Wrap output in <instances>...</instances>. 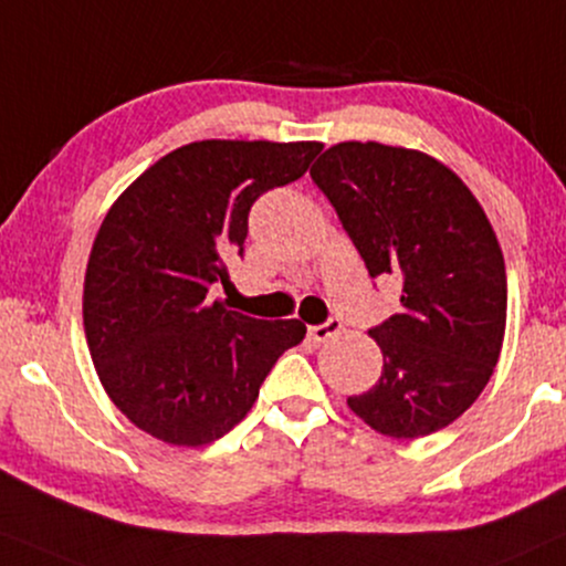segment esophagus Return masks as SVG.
<instances>
[{"label":"esophagus","mask_w":566,"mask_h":566,"mask_svg":"<svg viewBox=\"0 0 566 566\" xmlns=\"http://www.w3.org/2000/svg\"><path fill=\"white\" fill-rule=\"evenodd\" d=\"M340 327H344V325H340L338 317H327L325 323L310 327V338L315 340V344H323V340H327L331 336H336Z\"/></svg>","instance_id":"esophagus-1"}]
</instances>
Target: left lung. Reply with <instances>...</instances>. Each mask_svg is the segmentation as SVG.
Here are the masks:
<instances>
[{"instance_id": "left-lung-1", "label": "left lung", "mask_w": 566, "mask_h": 566, "mask_svg": "<svg viewBox=\"0 0 566 566\" xmlns=\"http://www.w3.org/2000/svg\"><path fill=\"white\" fill-rule=\"evenodd\" d=\"M369 277L401 281V312L369 327L382 375L348 407L390 438L446 428L491 380L506 327L504 254L449 167L375 142L331 146L310 170Z\"/></svg>"}]
</instances>
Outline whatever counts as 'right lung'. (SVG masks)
Wrapping results in <instances>:
<instances>
[{
  "label": "right lung",
  "mask_w": 566,
  "mask_h": 566,
  "mask_svg": "<svg viewBox=\"0 0 566 566\" xmlns=\"http://www.w3.org/2000/svg\"><path fill=\"white\" fill-rule=\"evenodd\" d=\"M323 144L197 142L136 180L104 218L83 289V327L109 399L172 446L233 430L298 319H256L209 302L243 254L251 205L306 172Z\"/></svg>",
  "instance_id": "obj_1"
}]
</instances>
